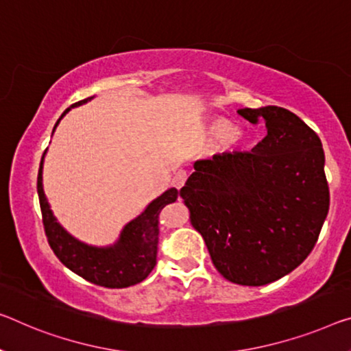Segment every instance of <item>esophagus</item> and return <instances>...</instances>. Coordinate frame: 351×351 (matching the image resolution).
I'll list each match as a JSON object with an SVG mask.
<instances>
[{
  "label": "esophagus",
  "mask_w": 351,
  "mask_h": 351,
  "mask_svg": "<svg viewBox=\"0 0 351 351\" xmlns=\"http://www.w3.org/2000/svg\"><path fill=\"white\" fill-rule=\"evenodd\" d=\"M188 180V174L185 171H179L177 174L174 176V179H172V183H174V186L177 190H182L183 186H185V183Z\"/></svg>",
  "instance_id": "obj_1"
}]
</instances>
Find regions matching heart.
I'll use <instances>...</instances> for the list:
<instances>
[{
  "label": "heart",
  "instance_id": "b5f03b06",
  "mask_svg": "<svg viewBox=\"0 0 351 351\" xmlns=\"http://www.w3.org/2000/svg\"><path fill=\"white\" fill-rule=\"evenodd\" d=\"M207 134H208V139L212 143L224 144L235 138L237 127L232 122H229L228 119L219 117V119H215L212 123H210L207 128Z\"/></svg>",
  "mask_w": 351,
  "mask_h": 351
}]
</instances>
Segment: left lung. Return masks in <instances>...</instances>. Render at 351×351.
Listing matches in <instances>:
<instances>
[{
	"label": "left lung",
	"mask_w": 351,
	"mask_h": 351,
	"mask_svg": "<svg viewBox=\"0 0 351 351\" xmlns=\"http://www.w3.org/2000/svg\"><path fill=\"white\" fill-rule=\"evenodd\" d=\"M265 122L251 152L194 163L180 196L215 268L240 285H265L301 265L330 210L325 152L317 133L285 108L237 111Z\"/></svg>",
	"instance_id": "1"
}]
</instances>
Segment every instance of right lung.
I'll return each mask as SVG.
<instances>
[{
    "label": "right lung",
    "mask_w": 351,
    "mask_h": 351,
    "mask_svg": "<svg viewBox=\"0 0 351 351\" xmlns=\"http://www.w3.org/2000/svg\"><path fill=\"white\" fill-rule=\"evenodd\" d=\"M93 99H84L70 108L83 105ZM67 108L59 121L70 111ZM56 122L53 132L56 130ZM45 154L42 155L39 176H37V193L42 210L45 234L53 252L69 269L84 278L86 281L108 289H123L139 284L149 276L154 267L157 265V246H158V215L168 204L176 202L179 191L176 188L165 191L160 197L155 199L147 208L125 224L122 229L119 240L114 245L97 247L86 245L69 234L58 223L48 204L44 185H42V168H44Z\"/></svg>",
    "instance_id": "obj_1"
}]
</instances>
